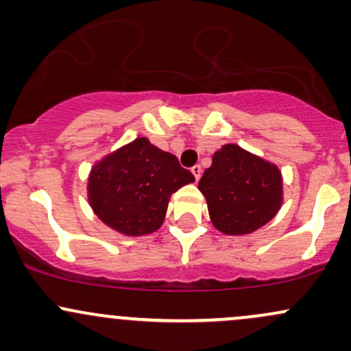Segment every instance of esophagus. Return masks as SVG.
Instances as JSON below:
<instances>
[{"mask_svg":"<svg viewBox=\"0 0 351 351\" xmlns=\"http://www.w3.org/2000/svg\"><path fill=\"white\" fill-rule=\"evenodd\" d=\"M191 173H193V175H195V180L198 181L201 178V173H203V170H201L199 165H195V167L191 168Z\"/></svg>","mask_w":351,"mask_h":351,"instance_id":"1","label":"esophagus"}]
</instances>
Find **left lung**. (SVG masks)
Segmentation results:
<instances>
[{
	"label": "left lung",
	"mask_w": 351,
	"mask_h": 351,
	"mask_svg": "<svg viewBox=\"0 0 351 351\" xmlns=\"http://www.w3.org/2000/svg\"><path fill=\"white\" fill-rule=\"evenodd\" d=\"M213 224L224 234H249L272 219L282 203V176L259 156L224 145L198 183Z\"/></svg>",
	"instance_id": "obj_1"
}]
</instances>
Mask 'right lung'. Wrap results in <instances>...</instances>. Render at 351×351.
<instances>
[{
    "mask_svg": "<svg viewBox=\"0 0 351 351\" xmlns=\"http://www.w3.org/2000/svg\"><path fill=\"white\" fill-rule=\"evenodd\" d=\"M191 181L193 173L175 155L136 138L92 168L88 201L115 231L148 234L162 226L171 193Z\"/></svg>",
    "mask_w": 351,
    "mask_h": 351,
    "instance_id": "add662e5",
    "label": "right lung"
}]
</instances>
